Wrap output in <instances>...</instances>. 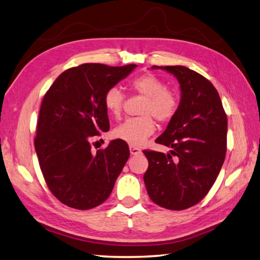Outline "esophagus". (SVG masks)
I'll return each mask as SVG.
<instances>
[{"label": "esophagus", "instance_id": "esophagus-1", "mask_svg": "<svg viewBox=\"0 0 260 260\" xmlns=\"http://www.w3.org/2000/svg\"><path fill=\"white\" fill-rule=\"evenodd\" d=\"M130 153H131V155H138L141 153V150L138 148V147L130 146Z\"/></svg>", "mask_w": 260, "mask_h": 260}]
</instances>
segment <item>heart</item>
Wrapping results in <instances>:
<instances>
[{
    "label": "heart",
    "instance_id": "1",
    "mask_svg": "<svg viewBox=\"0 0 260 260\" xmlns=\"http://www.w3.org/2000/svg\"><path fill=\"white\" fill-rule=\"evenodd\" d=\"M129 87L135 94L145 97L139 111L141 116L125 120L114 130L113 135L131 146H139L154 134L155 121L152 117L160 123L170 122L180 109V99L173 90L166 88L159 77L150 72L134 78ZM103 102L107 113L119 119L123 112V91L119 87H111L106 90Z\"/></svg>",
    "mask_w": 260,
    "mask_h": 260
}]
</instances>
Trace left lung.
Masks as SVG:
<instances>
[{"mask_svg":"<svg viewBox=\"0 0 260 260\" xmlns=\"http://www.w3.org/2000/svg\"><path fill=\"white\" fill-rule=\"evenodd\" d=\"M160 68L181 86L178 113L155 141L171 147V154L146 149L144 174L150 199L158 206L187 209L203 200L216 181L226 155L228 117L212 82L182 66Z\"/></svg>","mask_w":260,"mask_h":260,"instance_id":"1","label":"left lung"}]
</instances>
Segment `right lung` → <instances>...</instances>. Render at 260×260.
<instances>
[{
    "label": "right lung",
    "mask_w": 260,
    "mask_h": 260,
    "mask_svg": "<svg viewBox=\"0 0 260 260\" xmlns=\"http://www.w3.org/2000/svg\"><path fill=\"white\" fill-rule=\"evenodd\" d=\"M136 67H73L44 95L34 144L48 189L67 206L86 210L104 203L129 158L123 140L111 141L96 153L91 151V140L110 130L103 102L106 90Z\"/></svg>",
    "instance_id": "right-lung-1"
}]
</instances>
